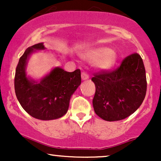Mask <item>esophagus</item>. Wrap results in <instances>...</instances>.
Instances as JSON below:
<instances>
[{
    "instance_id": "34e87169",
    "label": "esophagus",
    "mask_w": 161,
    "mask_h": 161,
    "mask_svg": "<svg viewBox=\"0 0 161 161\" xmlns=\"http://www.w3.org/2000/svg\"><path fill=\"white\" fill-rule=\"evenodd\" d=\"M88 79V75L86 72H82V80H86V79Z\"/></svg>"
}]
</instances>
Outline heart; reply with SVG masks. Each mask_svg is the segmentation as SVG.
I'll return each mask as SVG.
<instances>
[{
  "label": "heart",
  "instance_id": "b5f03b06",
  "mask_svg": "<svg viewBox=\"0 0 161 161\" xmlns=\"http://www.w3.org/2000/svg\"><path fill=\"white\" fill-rule=\"evenodd\" d=\"M87 61L95 62L97 69L101 71H108L115 65L117 54L114 50L108 47H98L89 49L82 54Z\"/></svg>",
  "mask_w": 161,
  "mask_h": 161
}]
</instances>
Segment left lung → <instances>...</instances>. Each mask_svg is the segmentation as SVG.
Returning a JSON list of instances; mask_svg holds the SVG:
<instances>
[{"label":"left lung","mask_w":161,"mask_h":161,"mask_svg":"<svg viewBox=\"0 0 161 161\" xmlns=\"http://www.w3.org/2000/svg\"><path fill=\"white\" fill-rule=\"evenodd\" d=\"M93 108L95 114L106 121H117L128 117L143 102L147 90L145 69L138 53L123 60L113 72L95 74Z\"/></svg>","instance_id":"left-lung-1"}]
</instances>
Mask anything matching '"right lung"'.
Returning a JSON list of instances; mask_svg holds the SVG:
<instances>
[{"label": "right lung", "mask_w": 161, "mask_h": 161, "mask_svg": "<svg viewBox=\"0 0 161 161\" xmlns=\"http://www.w3.org/2000/svg\"><path fill=\"white\" fill-rule=\"evenodd\" d=\"M43 42L28 47L16 66L14 88L22 108L32 117L52 120L67 112L72 95L81 84V71L66 72L56 66L40 80L27 75L28 60L36 51L45 50Z\"/></svg>", "instance_id": "obj_1"}]
</instances>
